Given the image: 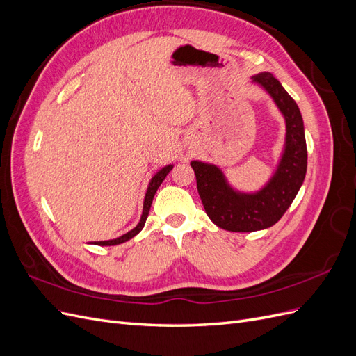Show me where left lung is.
Instances as JSON below:
<instances>
[{"instance_id":"8db88e82","label":"left lung","mask_w":356,"mask_h":356,"mask_svg":"<svg viewBox=\"0 0 356 356\" xmlns=\"http://www.w3.org/2000/svg\"><path fill=\"white\" fill-rule=\"evenodd\" d=\"M252 81L272 96L285 117L284 154L270 181L257 193H241L229 186L220 168L191 161L199 196L211 221L224 230L241 233L272 227L281 220L303 184L307 169L303 117L296 101L270 72L257 74Z\"/></svg>"}]
</instances>
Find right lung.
<instances>
[{"label":"right lung","mask_w":356,"mask_h":356,"mask_svg":"<svg viewBox=\"0 0 356 356\" xmlns=\"http://www.w3.org/2000/svg\"><path fill=\"white\" fill-rule=\"evenodd\" d=\"M172 165H168L165 166L163 169H160L157 174L152 178V181H149V186L147 188V193H145V199H144V209H143V215H141V220H139L138 225L135 229H132L131 232H127L126 234L120 236V238L117 239H111V241H101V242H96V245H101V246H111V245H118V243H123L129 239H132L134 236H136L139 232L143 230L144 224L147 221V217H148V212H149V208H152V203H153V199H154V195L157 188L160 187L161 182H163V179L166 178V175L169 174V172L172 170Z\"/></svg>","instance_id":"obj_1"}]
</instances>
